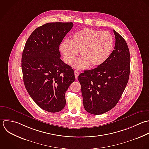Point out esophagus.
I'll use <instances>...</instances> for the list:
<instances>
[{"mask_svg": "<svg viewBox=\"0 0 149 149\" xmlns=\"http://www.w3.org/2000/svg\"><path fill=\"white\" fill-rule=\"evenodd\" d=\"M74 74H75V78H76V79H77V78H78V77L79 74V72H78V71L75 70V71H74Z\"/></svg>", "mask_w": 149, "mask_h": 149, "instance_id": "obj_1", "label": "esophagus"}]
</instances>
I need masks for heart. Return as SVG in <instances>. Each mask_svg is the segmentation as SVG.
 I'll use <instances>...</instances> for the list:
<instances>
[{"label":"heart","instance_id":"b5f03b06","mask_svg":"<svg viewBox=\"0 0 149 149\" xmlns=\"http://www.w3.org/2000/svg\"><path fill=\"white\" fill-rule=\"evenodd\" d=\"M114 38L107 31L93 29H81L73 34L71 41L64 40L60 46L64 61L71 64L80 51L81 56L72 63L77 70H85L104 64L110 57L114 47Z\"/></svg>","mask_w":149,"mask_h":149}]
</instances>
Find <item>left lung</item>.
Segmentation results:
<instances>
[{
  "instance_id": "1",
  "label": "left lung",
  "mask_w": 149,
  "mask_h": 149,
  "mask_svg": "<svg viewBox=\"0 0 149 149\" xmlns=\"http://www.w3.org/2000/svg\"><path fill=\"white\" fill-rule=\"evenodd\" d=\"M115 47L107 61L78 77L81 85L84 106L95 115L105 113L118 103L128 84L130 53L125 39L115 30Z\"/></svg>"
}]
</instances>
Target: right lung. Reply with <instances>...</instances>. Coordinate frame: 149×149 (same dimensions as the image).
Listing matches in <instances>:
<instances>
[{"label":"right lung","instance_id":"add662e5","mask_svg":"<svg viewBox=\"0 0 149 149\" xmlns=\"http://www.w3.org/2000/svg\"><path fill=\"white\" fill-rule=\"evenodd\" d=\"M72 22H50L36 28L27 39L21 58L23 81L31 97L42 109L62 110L65 93L75 81L74 70L60 58L59 46Z\"/></svg>","mask_w":149,"mask_h":149}]
</instances>
